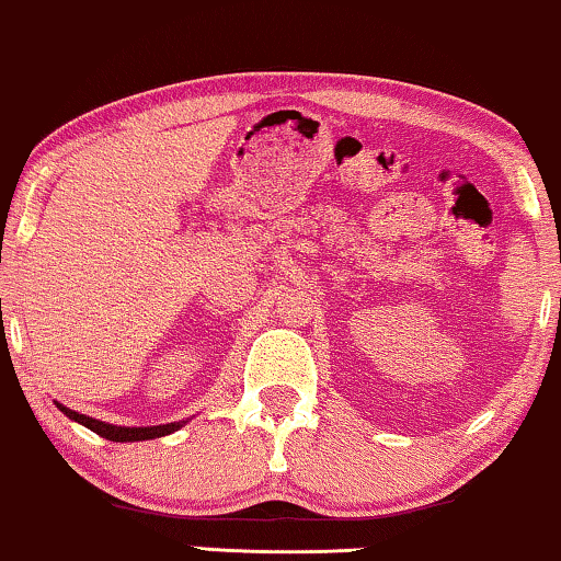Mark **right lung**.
<instances>
[{
  "mask_svg": "<svg viewBox=\"0 0 561 561\" xmlns=\"http://www.w3.org/2000/svg\"><path fill=\"white\" fill-rule=\"evenodd\" d=\"M58 409L62 414L68 416V420H73L78 424H83V427H89L91 432H96V435L112 439V442H141V439H154V437H164L170 435V432H175L183 427V422H175V424H160V427H116V424H106V422H99V420H91V416L85 414H78L73 409L58 404Z\"/></svg>",
  "mask_w": 561,
  "mask_h": 561,
  "instance_id": "right-lung-1",
  "label": "right lung"
}]
</instances>
